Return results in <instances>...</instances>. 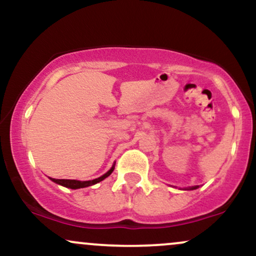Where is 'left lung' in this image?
I'll return each instance as SVG.
<instances>
[{
	"instance_id": "obj_1",
	"label": "left lung",
	"mask_w": 256,
	"mask_h": 256,
	"mask_svg": "<svg viewBox=\"0 0 256 256\" xmlns=\"http://www.w3.org/2000/svg\"><path fill=\"white\" fill-rule=\"evenodd\" d=\"M196 188H198V187H192L190 189H196Z\"/></svg>"
}]
</instances>
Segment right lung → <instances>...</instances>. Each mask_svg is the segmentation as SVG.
Listing matches in <instances>:
<instances>
[{"label": "right lung", "mask_w": 256, "mask_h": 256, "mask_svg": "<svg viewBox=\"0 0 256 256\" xmlns=\"http://www.w3.org/2000/svg\"><path fill=\"white\" fill-rule=\"evenodd\" d=\"M114 171V166L108 171L106 174H104L103 176L98 177V178L92 180V181H76V180H57V178H51V181H54L57 184H61L63 187H67L70 189H79V188H85V187H90V186L96 184V183L103 181L104 178H106L108 176L111 175V172Z\"/></svg>", "instance_id": "obj_1"}]
</instances>
